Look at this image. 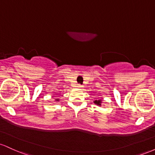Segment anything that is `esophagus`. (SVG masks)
Segmentation results:
<instances>
[{
    "instance_id": "1",
    "label": "esophagus",
    "mask_w": 155,
    "mask_h": 155,
    "mask_svg": "<svg viewBox=\"0 0 155 155\" xmlns=\"http://www.w3.org/2000/svg\"><path fill=\"white\" fill-rule=\"evenodd\" d=\"M77 87H78V88H79V89H82V88L84 87L82 86V85H81V84H78Z\"/></svg>"
}]
</instances>
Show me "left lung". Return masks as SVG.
Listing matches in <instances>:
<instances>
[{
  "label": "left lung",
  "instance_id": "8db88e82",
  "mask_svg": "<svg viewBox=\"0 0 155 155\" xmlns=\"http://www.w3.org/2000/svg\"><path fill=\"white\" fill-rule=\"evenodd\" d=\"M94 104L95 105H97V106H101V104H102V100H95L94 101Z\"/></svg>",
  "mask_w": 155,
  "mask_h": 155
}]
</instances>
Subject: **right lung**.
I'll use <instances>...</instances> for the list:
<instances>
[{"label":"right lung","mask_w":155,"mask_h":155,"mask_svg":"<svg viewBox=\"0 0 155 155\" xmlns=\"http://www.w3.org/2000/svg\"><path fill=\"white\" fill-rule=\"evenodd\" d=\"M55 101H59L60 100H59V99H58V98H57V99H56V100H55Z\"/></svg>","instance_id":"add662e5"}]
</instances>
